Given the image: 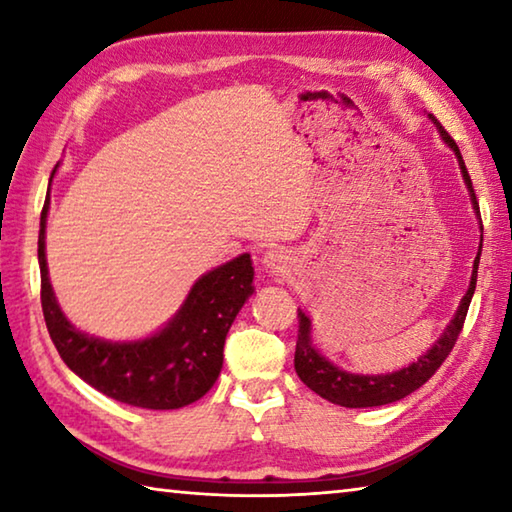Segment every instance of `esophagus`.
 <instances>
[{
  "label": "esophagus",
  "instance_id": "obj_1",
  "mask_svg": "<svg viewBox=\"0 0 512 512\" xmlns=\"http://www.w3.org/2000/svg\"><path fill=\"white\" fill-rule=\"evenodd\" d=\"M262 264L268 273H280L284 271V266H287V255H284L280 248H271L264 253Z\"/></svg>",
  "mask_w": 512,
  "mask_h": 512
}]
</instances>
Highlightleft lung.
<instances>
[{"mask_svg":"<svg viewBox=\"0 0 512 512\" xmlns=\"http://www.w3.org/2000/svg\"><path fill=\"white\" fill-rule=\"evenodd\" d=\"M433 121H436L443 140L454 149L458 164H461L467 189H470L472 203L476 207V212H479V201H476L470 173L465 169L461 151H458L452 135L445 131V126L440 124L436 117H433ZM479 255H481V248H479ZM479 255L474 259L470 289H467V293L463 296L461 307H458L452 323L447 325L445 334L440 336L438 343L433 345L427 354H422L418 361L397 372H388V375H354V372H345L341 368H336L334 363H329L325 357H320L318 350L311 345V320L302 314V311H298V341H296V359H293L298 377L305 381L311 391L318 393L320 397H325L327 402L348 406V409H366V406L391 404V402L402 400L406 395H411L413 391H418V388L422 384H427V381L436 375V370L443 366V361L449 357V352L454 348L458 334H461L467 309H470V302L476 289Z\"/></svg>","mask_w":512,"mask_h":512,"instance_id":"obj_1","label":"left lung"}]
</instances>
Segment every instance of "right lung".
I'll list each match as a JSON object with an SVG mask.
<instances>
[{
    "mask_svg": "<svg viewBox=\"0 0 512 512\" xmlns=\"http://www.w3.org/2000/svg\"><path fill=\"white\" fill-rule=\"evenodd\" d=\"M49 198L40 214V302L51 341L69 370L112 400L142 409H180L210 391L223 366L232 320L253 296L250 255L214 268L189 291L183 309L162 332L142 341H106L79 332L51 291L45 259Z\"/></svg>",
    "mask_w": 512,
    "mask_h": 512,
    "instance_id": "obj_1",
    "label": "right lung"
}]
</instances>
